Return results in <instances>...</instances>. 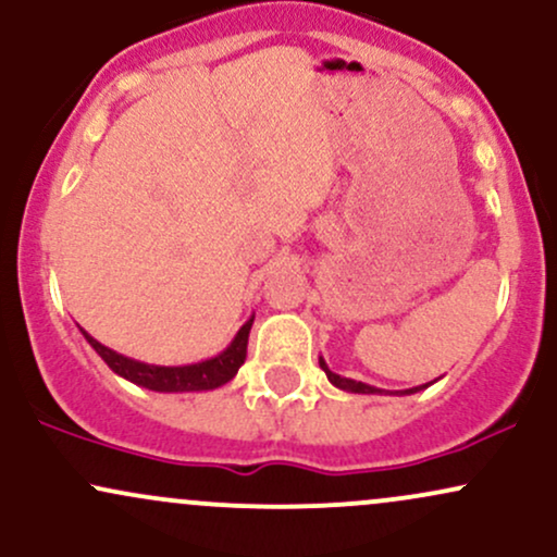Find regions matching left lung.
I'll list each match as a JSON object with an SVG mask.
<instances>
[{"label":"left lung","mask_w":557,"mask_h":557,"mask_svg":"<svg viewBox=\"0 0 557 557\" xmlns=\"http://www.w3.org/2000/svg\"><path fill=\"white\" fill-rule=\"evenodd\" d=\"M319 367H322V369H324V374H327V380L332 382V385H335V387H341V389H348V393H363V395H372V393H382V389H376V387H372V385H363V382L348 380V376H341V374L330 372V367H327V363H324V359H319ZM424 387H426V385H424ZM417 389H421V387L406 389V393H417Z\"/></svg>","instance_id":"left-lung-1"}]
</instances>
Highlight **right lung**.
Instances as JSON below:
<instances>
[{"mask_svg": "<svg viewBox=\"0 0 557 557\" xmlns=\"http://www.w3.org/2000/svg\"><path fill=\"white\" fill-rule=\"evenodd\" d=\"M253 317L238 330V335L233 337V343L222 350L220 356L198 363H188V367H157V363H144L136 359H127V356L117 354V350L107 348L99 341H94L86 330L83 337L91 343L96 354L104 359L107 367L114 374L125 376L133 385H140L146 389H154V393H201V389H214L225 382L233 380L238 374V369L246 361V348H248V332H251Z\"/></svg>", "mask_w": 557, "mask_h": 557, "instance_id": "1", "label": "right lung"}]
</instances>
